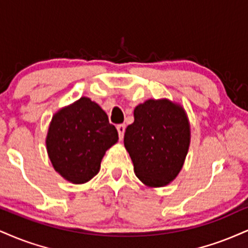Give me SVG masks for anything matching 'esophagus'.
Instances as JSON below:
<instances>
[{
	"label": "esophagus",
	"instance_id": "obj_1",
	"mask_svg": "<svg viewBox=\"0 0 248 248\" xmlns=\"http://www.w3.org/2000/svg\"><path fill=\"white\" fill-rule=\"evenodd\" d=\"M116 129H118L119 139H120V140L124 139V130H126V126H124V124H118V126H116Z\"/></svg>",
	"mask_w": 248,
	"mask_h": 248
}]
</instances>
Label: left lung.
<instances>
[{"label":"left lung","instance_id":"1","mask_svg":"<svg viewBox=\"0 0 248 248\" xmlns=\"http://www.w3.org/2000/svg\"><path fill=\"white\" fill-rule=\"evenodd\" d=\"M124 147L134 172L151 187L168 185L178 175L189 147V124L183 107L170 100L149 99L134 109Z\"/></svg>","mask_w":248,"mask_h":248}]
</instances>
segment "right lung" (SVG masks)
Here are the masks:
<instances>
[{
    "mask_svg": "<svg viewBox=\"0 0 248 248\" xmlns=\"http://www.w3.org/2000/svg\"><path fill=\"white\" fill-rule=\"evenodd\" d=\"M118 130L98 104L82 97L53 116L46 145L54 169L68 181L84 184L99 172Z\"/></svg>",
    "mask_w": 248,
    "mask_h": 248,
    "instance_id": "right-lung-1",
    "label": "right lung"
}]
</instances>
